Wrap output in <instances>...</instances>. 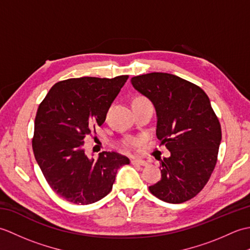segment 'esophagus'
Here are the masks:
<instances>
[{"label":"esophagus","mask_w":250,"mask_h":250,"mask_svg":"<svg viewBox=\"0 0 250 250\" xmlns=\"http://www.w3.org/2000/svg\"><path fill=\"white\" fill-rule=\"evenodd\" d=\"M131 163L132 164H137V166H142V167H146L148 164L145 160H141V159H132Z\"/></svg>","instance_id":"esophagus-1"}]
</instances>
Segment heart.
<instances>
[{"label":"heart","mask_w":250,"mask_h":250,"mask_svg":"<svg viewBox=\"0 0 250 250\" xmlns=\"http://www.w3.org/2000/svg\"><path fill=\"white\" fill-rule=\"evenodd\" d=\"M141 100H146L144 98H137L135 101H141ZM141 144V139L139 137H126L125 140L122 141V146L125 148L126 150H133L135 148Z\"/></svg>","instance_id":"b5f03b06"}]
</instances>
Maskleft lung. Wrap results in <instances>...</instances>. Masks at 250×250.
Masks as SVG:
<instances>
[{
    "instance_id": "left-lung-1",
    "label": "left lung",
    "mask_w": 250,
    "mask_h": 250,
    "mask_svg": "<svg viewBox=\"0 0 250 250\" xmlns=\"http://www.w3.org/2000/svg\"><path fill=\"white\" fill-rule=\"evenodd\" d=\"M131 83L155 105L156 134L171 152L160 160L161 179L150 192L167 203L194 198L208 182L218 157L221 126L199 86L167 73L135 76Z\"/></svg>"
}]
</instances>
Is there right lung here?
<instances>
[{
	"label": "right lung",
	"mask_w": 250,
	"mask_h": 250,
	"mask_svg": "<svg viewBox=\"0 0 250 250\" xmlns=\"http://www.w3.org/2000/svg\"><path fill=\"white\" fill-rule=\"evenodd\" d=\"M128 75L70 78L55 83L42 101L32 139L36 162L50 188L74 204L87 205L107 195L126 157L103 151L98 160L84 153V137L102 125Z\"/></svg>",
	"instance_id": "right-lung-1"
}]
</instances>
